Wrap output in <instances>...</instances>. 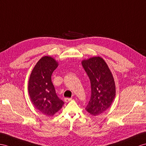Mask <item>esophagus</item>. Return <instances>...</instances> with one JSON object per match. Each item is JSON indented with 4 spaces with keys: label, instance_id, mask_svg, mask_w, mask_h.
I'll return each mask as SVG.
<instances>
[{
    "label": "esophagus",
    "instance_id": "34e87169",
    "mask_svg": "<svg viewBox=\"0 0 146 146\" xmlns=\"http://www.w3.org/2000/svg\"><path fill=\"white\" fill-rule=\"evenodd\" d=\"M72 98H65L64 99V100H65V102H68L71 101V100H72Z\"/></svg>",
    "mask_w": 146,
    "mask_h": 146
}]
</instances>
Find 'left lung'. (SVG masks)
Segmentation results:
<instances>
[{"instance_id": "left-lung-1", "label": "left lung", "mask_w": 146, "mask_h": 146, "mask_svg": "<svg viewBox=\"0 0 146 146\" xmlns=\"http://www.w3.org/2000/svg\"><path fill=\"white\" fill-rule=\"evenodd\" d=\"M91 81V96L86 107L89 113L97 116L106 111L116 94L114 78L106 62L100 57H93L81 62Z\"/></svg>"}]
</instances>
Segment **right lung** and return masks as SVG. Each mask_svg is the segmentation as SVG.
<instances>
[{
	"label": "right lung",
	"instance_id": "1",
	"mask_svg": "<svg viewBox=\"0 0 146 146\" xmlns=\"http://www.w3.org/2000/svg\"><path fill=\"white\" fill-rule=\"evenodd\" d=\"M58 62L50 56H44L37 62L28 81V92L33 105L46 116H53L64 104L56 94L51 76Z\"/></svg>",
	"mask_w": 146,
	"mask_h": 146
}]
</instances>
